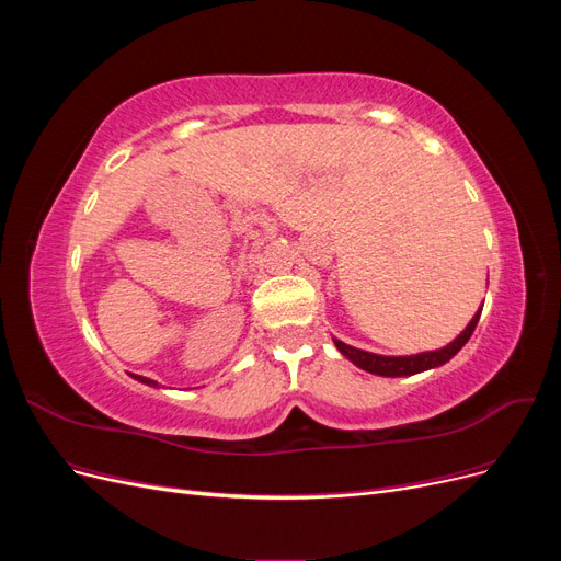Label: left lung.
Masks as SVG:
<instances>
[{
	"instance_id": "left-lung-1",
	"label": "left lung",
	"mask_w": 561,
	"mask_h": 561,
	"mask_svg": "<svg viewBox=\"0 0 561 561\" xmlns=\"http://www.w3.org/2000/svg\"><path fill=\"white\" fill-rule=\"evenodd\" d=\"M482 309L472 316V320L468 322V328L458 334L451 344H447L445 348H437V351H426V353H416V355H377V353H369V351H360V348H353L344 342H339L334 339V344L339 348V353L346 355V358L358 365L365 371H371V375H379V377H410V375H419V371H426L433 367H439L449 363L454 355L466 346L468 339L472 336L474 328H478V320H480Z\"/></svg>"
}]
</instances>
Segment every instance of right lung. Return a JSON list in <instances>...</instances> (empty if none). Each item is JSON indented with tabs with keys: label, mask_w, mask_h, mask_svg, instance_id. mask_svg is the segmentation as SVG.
Instances as JSON below:
<instances>
[{
	"label": "right lung",
	"mask_w": 561,
	"mask_h": 561,
	"mask_svg": "<svg viewBox=\"0 0 561 561\" xmlns=\"http://www.w3.org/2000/svg\"><path fill=\"white\" fill-rule=\"evenodd\" d=\"M133 379H138V381H142V383H147V386H157V381H151V379H147V377H138V375H130Z\"/></svg>",
	"instance_id": "add662e5"
}]
</instances>
